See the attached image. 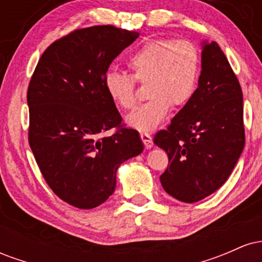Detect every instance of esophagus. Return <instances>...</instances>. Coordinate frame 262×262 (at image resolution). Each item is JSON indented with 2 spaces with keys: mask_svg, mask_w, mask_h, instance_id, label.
Wrapping results in <instances>:
<instances>
[{
  "mask_svg": "<svg viewBox=\"0 0 262 262\" xmlns=\"http://www.w3.org/2000/svg\"><path fill=\"white\" fill-rule=\"evenodd\" d=\"M140 138L143 140L144 145H145V149H151L152 146V138L149 133H140Z\"/></svg>",
  "mask_w": 262,
  "mask_h": 262,
  "instance_id": "34e87169",
  "label": "esophagus"
}]
</instances>
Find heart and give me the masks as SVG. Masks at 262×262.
<instances>
[{
    "instance_id": "obj_1",
    "label": "heart",
    "mask_w": 262,
    "mask_h": 262,
    "mask_svg": "<svg viewBox=\"0 0 262 262\" xmlns=\"http://www.w3.org/2000/svg\"><path fill=\"white\" fill-rule=\"evenodd\" d=\"M130 75L108 71L104 89L114 103L129 110L135 104V81L146 85L149 100L125 117L129 127L150 132L158 127L171 106L187 104L196 93L201 53L189 40L154 39L144 43L127 60Z\"/></svg>"
}]
</instances>
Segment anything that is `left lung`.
Segmentation results:
<instances>
[{"label": "left lung", "mask_w": 262, "mask_h": 262, "mask_svg": "<svg viewBox=\"0 0 262 262\" xmlns=\"http://www.w3.org/2000/svg\"><path fill=\"white\" fill-rule=\"evenodd\" d=\"M198 89L160 130L154 144L166 151L169 166L160 176L165 191L193 203L227 181L245 144L243 92L227 56L215 41H202Z\"/></svg>", "instance_id": "obj_1"}]
</instances>
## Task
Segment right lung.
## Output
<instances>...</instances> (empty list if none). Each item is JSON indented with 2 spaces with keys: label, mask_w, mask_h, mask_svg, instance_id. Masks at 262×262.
Returning a JSON list of instances; mask_svg holds the SVG:
<instances>
[{
  "label": "right lung",
  "mask_w": 262,
  "mask_h": 262,
  "mask_svg": "<svg viewBox=\"0 0 262 262\" xmlns=\"http://www.w3.org/2000/svg\"><path fill=\"white\" fill-rule=\"evenodd\" d=\"M138 37L113 26L77 29L45 50L29 82V145L54 193L77 208L107 201L119 166L144 150L104 89L111 62Z\"/></svg>",
  "instance_id": "obj_1"
}]
</instances>
